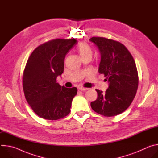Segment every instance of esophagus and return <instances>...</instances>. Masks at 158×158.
Returning <instances> with one entry per match:
<instances>
[{
	"label": "esophagus",
	"mask_w": 158,
	"mask_h": 158,
	"mask_svg": "<svg viewBox=\"0 0 158 158\" xmlns=\"http://www.w3.org/2000/svg\"><path fill=\"white\" fill-rule=\"evenodd\" d=\"M78 89L79 90V91H87V90H88L89 88L83 87H79Z\"/></svg>",
	"instance_id": "1"
}]
</instances>
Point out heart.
Instances as JSON below:
<instances>
[{
  "label": "heart",
  "mask_w": 158,
  "mask_h": 158,
  "mask_svg": "<svg viewBox=\"0 0 158 158\" xmlns=\"http://www.w3.org/2000/svg\"><path fill=\"white\" fill-rule=\"evenodd\" d=\"M77 51L80 55L81 57L83 59L87 57H91L93 54V51L89 46V44L85 42H81L78 44L76 48Z\"/></svg>",
  "instance_id": "1"
}]
</instances>
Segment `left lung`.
I'll use <instances>...</instances> for the list:
<instances>
[{
	"mask_svg": "<svg viewBox=\"0 0 158 158\" xmlns=\"http://www.w3.org/2000/svg\"><path fill=\"white\" fill-rule=\"evenodd\" d=\"M101 53L99 73L108 81L109 87L103 93L96 89L98 98L91 106L97 113L107 117L118 115L131 105L138 87L136 63L127 49L119 42L104 37L89 39Z\"/></svg>",
	"mask_w": 158,
	"mask_h": 158,
	"instance_id": "8db88e82",
	"label": "left lung"
}]
</instances>
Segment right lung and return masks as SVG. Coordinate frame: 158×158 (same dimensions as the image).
<instances>
[{"label":"right lung","mask_w":158,"mask_h":158,"mask_svg":"<svg viewBox=\"0 0 158 158\" xmlns=\"http://www.w3.org/2000/svg\"><path fill=\"white\" fill-rule=\"evenodd\" d=\"M77 40L56 39L38 46L31 54L22 77L27 102L35 113L48 120H57L68 115L76 87L66 88L57 82L64 72L66 54Z\"/></svg>","instance_id":"add662e5"}]
</instances>
